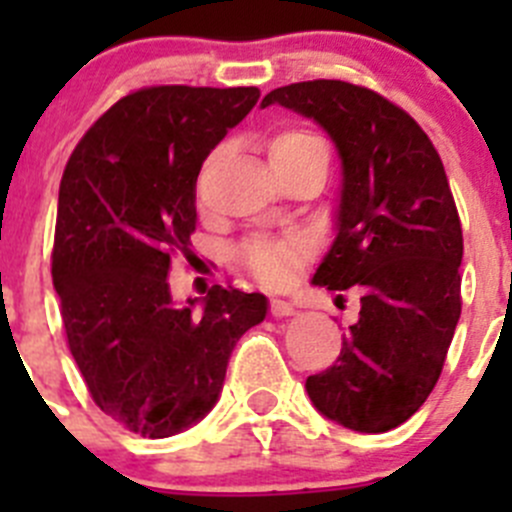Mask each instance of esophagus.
Wrapping results in <instances>:
<instances>
[{
	"mask_svg": "<svg viewBox=\"0 0 512 512\" xmlns=\"http://www.w3.org/2000/svg\"><path fill=\"white\" fill-rule=\"evenodd\" d=\"M271 315L274 318H289V315H295V305L284 300H271Z\"/></svg>",
	"mask_w": 512,
	"mask_h": 512,
	"instance_id": "obj_1",
	"label": "esophagus"
}]
</instances>
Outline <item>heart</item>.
I'll list each match as a JSON object with an SVG mask.
<instances>
[{
    "mask_svg": "<svg viewBox=\"0 0 512 512\" xmlns=\"http://www.w3.org/2000/svg\"><path fill=\"white\" fill-rule=\"evenodd\" d=\"M271 161H302L310 156H325L323 140L307 130H284L269 143ZM302 241L295 238H253L241 248V259L253 277L261 279L264 284H284L300 261Z\"/></svg>",
    "mask_w": 512,
    "mask_h": 512,
    "instance_id": "obj_1",
    "label": "heart"
}]
</instances>
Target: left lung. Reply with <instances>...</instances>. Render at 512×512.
Returning <instances> with one entry per match:
<instances>
[{
    "label": "left lung",
    "mask_w": 512,
    "mask_h": 512,
    "mask_svg": "<svg viewBox=\"0 0 512 512\" xmlns=\"http://www.w3.org/2000/svg\"><path fill=\"white\" fill-rule=\"evenodd\" d=\"M269 104L315 120L336 146V238L312 284L361 295L341 356L305 390L343 428L392 431L436 387L461 315L464 241L441 156L408 112L348 81L289 84Z\"/></svg>",
    "instance_id": "8db88e82"
}]
</instances>
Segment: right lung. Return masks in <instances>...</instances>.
I'll return each instance as SVG.
<instances>
[{
    "instance_id": "add662e5",
    "label": "right lung",
    "mask_w": 512,
    "mask_h": 512,
    "mask_svg": "<svg viewBox=\"0 0 512 512\" xmlns=\"http://www.w3.org/2000/svg\"><path fill=\"white\" fill-rule=\"evenodd\" d=\"M259 97L140 89L94 122L63 171L51 271L71 356L99 410L143 438L215 408L235 343L269 310L261 292L220 284L176 305L166 279L194 233L205 158Z\"/></svg>"
}]
</instances>
